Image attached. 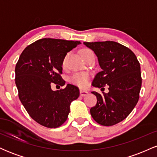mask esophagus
I'll return each mask as SVG.
<instances>
[{
  "label": "esophagus",
  "instance_id": "34e87169",
  "mask_svg": "<svg viewBox=\"0 0 157 157\" xmlns=\"http://www.w3.org/2000/svg\"><path fill=\"white\" fill-rule=\"evenodd\" d=\"M88 94H89V92H88L87 91H85V90H82V89L80 90V96H82V97L86 96V95H87Z\"/></svg>",
  "mask_w": 157,
  "mask_h": 157
}]
</instances>
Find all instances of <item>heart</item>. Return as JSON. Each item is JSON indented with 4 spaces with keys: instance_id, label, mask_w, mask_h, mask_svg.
<instances>
[{
    "instance_id": "b5f03b06",
    "label": "heart",
    "mask_w": 157,
    "mask_h": 157,
    "mask_svg": "<svg viewBox=\"0 0 157 157\" xmlns=\"http://www.w3.org/2000/svg\"><path fill=\"white\" fill-rule=\"evenodd\" d=\"M91 53H93V52L91 50L89 49V48H83V49H82L80 51V55L83 59L86 58L88 55H89ZM66 60V57H65L63 60V66H65ZM89 79V75L87 73H75L70 78V82L72 84L75 85L77 86H79L80 88H85L88 86Z\"/></svg>"
}]
</instances>
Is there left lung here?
I'll list each match as a JSON object with an SVG mask.
<instances>
[{"instance_id":"left-lung-1","label":"left lung","mask_w":157,"mask_h":157,"mask_svg":"<svg viewBox=\"0 0 157 157\" xmlns=\"http://www.w3.org/2000/svg\"><path fill=\"white\" fill-rule=\"evenodd\" d=\"M93 50L102 71L92 82L94 87H109V93L92 91L97 104L90 109L91 117L104 126L113 125L127 117L139 100L142 86L140 64L134 53L114 41L84 42Z\"/></svg>"}]
</instances>
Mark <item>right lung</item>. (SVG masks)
Returning <instances> with one entry per match:
<instances>
[{"label":"right lung","mask_w":157,"mask_h":157,"mask_svg":"<svg viewBox=\"0 0 157 157\" xmlns=\"http://www.w3.org/2000/svg\"><path fill=\"white\" fill-rule=\"evenodd\" d=\"M80 41L43 38L23 50L15 66V84L21 103L29 116L45 127L57 128L67 120L70 105L80 91L67 84L53 91L52 85L64 86L63 60Z\"/></svg>","instance_id":"1"}]
</instances>
